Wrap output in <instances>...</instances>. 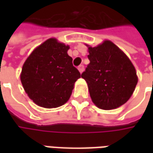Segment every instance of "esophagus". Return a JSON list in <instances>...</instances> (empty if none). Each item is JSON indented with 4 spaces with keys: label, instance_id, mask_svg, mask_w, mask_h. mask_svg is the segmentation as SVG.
Instances as JSON below:
<instances>
[{
    "label": "esophagus",
    "instance_id": "1",
    "mask_svg": "<svg viewBox=\"0 0 153 153\" xmlns=\"http://www.w3.org/2000/svg\"><path fill=\"white\" fill-rule=\"evenodd\" d=\"M78 70H79V71L80 73H82L83 71V70H84V65H80L78 67Z\"/></svg>",
    "mask_w": 153,
    "mask_h": 153
}]
</instances>
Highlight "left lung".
<instances>
[{"instance_id": "left-lung-1", "label": "left lung", "mask_w": 153, "mask_h": 153, "mask_svg": "<svg viewBox=\"0 0 153 153\" xmlns=\"http://www.w3.org/2000/svg\"><path fill=\"white\" fill-rule=\"evenodd\" d=\"M88 52L90 63L81 77L88 83L93 103L103 110L122 106L129 99L138 83L134 66L111 41L89 47Z\"/></svg>"}]
</instances>
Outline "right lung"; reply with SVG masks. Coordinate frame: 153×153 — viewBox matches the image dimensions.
Masks as SVG:
<instances>
[{"label":"right lung","instance_id":"add662e5","mask_svg":"<svg viewBox=\"0 0 153 153\" xmlns=\"http://www.w3.org/2000/svg\"><path fill=\"white\" fill-rule=\"evenodd\" d=\"M70 47L50 38L37 47L22 68V84L38 106L55 108L70 98L74 83L81 77L67 54Z\"/></svg>","mask_w":153,"mask_h":153}]
</instances>
